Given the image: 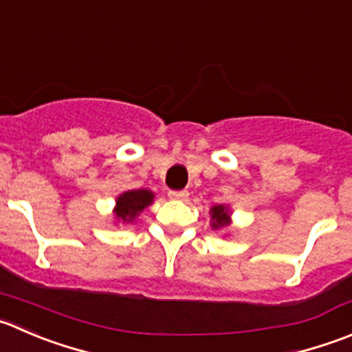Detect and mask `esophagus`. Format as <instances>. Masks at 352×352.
I'll list each match as a JSON object with an SVG mask.
<instances>
[{"label": "esophagus", "mask_w": 352, "mask_h": 352, "mask_svg": "<svg viewBox=\"0 0 352 352\" xmlns=\"http://www.w3.org/2000/svg\"><path fill=\"white\" fill-rule=\"evenodd\" d=\"M168 197H170V199L186 201L187 197H189V192H187V190H170Z\"/></svg>", "instance_id": "obj_1"}]
</instances>
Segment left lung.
Listing matches in <instances>:
<instances>
[{"label":"left lung","mask_w":352,"mask_h":352,"mask_svg":"<svg viewBox=\"0 0 352 352\" xmlns=\"http://www.w3.org/2000/svg\"><path fill=\"white\" fill-rule=\"evenodd\" d=\"M211 218H213V228L217 227H225L228 225V213L225 210V206H214L211 210Z\"/></svg>","instance_id":"8db88e82"}]
</instances>
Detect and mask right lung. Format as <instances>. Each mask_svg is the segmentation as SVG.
Here are the masks:
<instances>
[{"mask_svg":"<svg viewBox=\"0 0 352 352\" xmlns=\"http://www.w3.org/2000/svg\"><path fill=\"white\" fill-rule=\"evenodd\" d=\"M151 190H129V192H124L117 199V210H115V213H117V217L122 218L124 221H132L146 206H148V204H151Z\"/></svg>","mask_w":352,"mask_h":352,"instance_id":"add662e5","label":"right lung"}]
</instances>
